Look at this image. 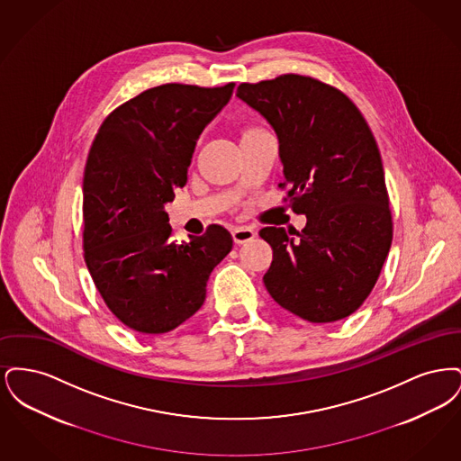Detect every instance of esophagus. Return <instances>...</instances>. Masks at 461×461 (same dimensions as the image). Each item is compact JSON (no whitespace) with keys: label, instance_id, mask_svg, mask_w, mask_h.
Instances as JSON below:
<instances>
[{"label":"esophagus","instance_id":"1","mask_svg":"<svg viewBox=\"0 0 461 461\" xmlns=\"http://www.w3.org/2000/svg\"><path fill=\"white\" fill-rule=\"evenodd\" d=\"M256 230L250 228V226H237L233 228V239L237 243H245V241H250L252 239H256Z\"/></svg>","mask_w":461,"mask_h":461}]
</instances>
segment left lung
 <instances>
[{"label": "left lung", "instance_id": "8db88e82", "mask_svg": "<svg viewBox=\"0 0 461 461\" xmlns=\"http://www.w3.org/2000/svg\"><path fill=\"white\" fill-rule=\"evenodd\" d=\"M237 96L273 128L294 211L307 218L303 231H259L273 249L264 285L311 323L342 320L372 292L393 241L372 130L344 93L312 77L243 83Z\"/></svg>", "mask_w": 461, "mask_h": 461}]
</instances>
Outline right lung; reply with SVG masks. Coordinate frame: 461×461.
<instances>
[{
  "instance_id": "obj_1",
  "label": "right lung",
  "mask_w": 461,
  "mask_h": 461,
  "mask_svg": "<svg viewBox=\"0 0 461 461\" xmlns=\"http://www.w3.org/2000/svg\"><path fill=\"white\" fill-rule=\"evenodd\" d=\"M235 85H162L113 110L89 150L83 179L85 261L110 311L140 333H166L205 301L212 269L230 254L221 224L171 240L166 203L185 186L205 126Z\"/></svg>"
}]
</instances>
